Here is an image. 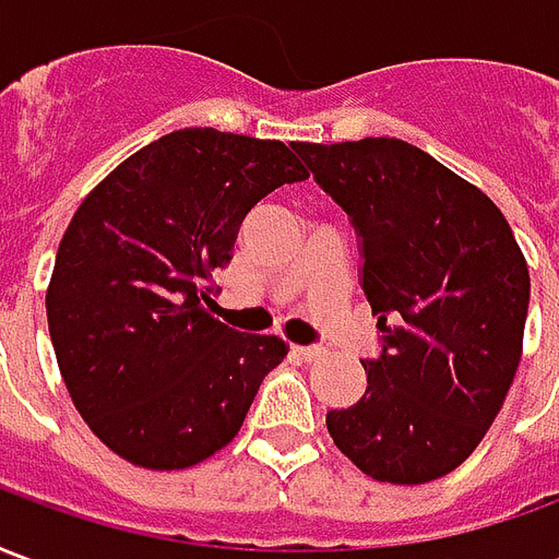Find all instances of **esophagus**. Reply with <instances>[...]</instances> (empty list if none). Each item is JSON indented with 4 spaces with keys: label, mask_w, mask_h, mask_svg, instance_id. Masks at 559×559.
Wrapping results in <instances>:
<instances>
[{
    "label": "esophagus",
    "mask_w": 559,
    "mask_h": 559,
    "mask_svg": "<svg viewBox=\"0 0 559 559\" xmlns=\"http://www.w3.org/2000/svg\"><path fill=\"white\" fill-rule=\"evenodd\" d=\"M293 353H296L299 359H305V362H311V359H317V356L323 353V347H305V344H296Z\"/></svg>",
    "instance_id": "esophagus-1"
}]
</instances>
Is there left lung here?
Listing matches in <instances>:
<instances>
[{"label":"left lung","instance_id":"left-lung-1","mask_svg":"<svg viewBox=\"0 0 559 559\" xmlns=\"http://www.w3.org/2000/svg\"><path fill=\"white\" fill-rule=\"evenodd\" d=\"M362 239V290L383 353L368 389L326 428L365 476L421 485L464 464L515 380L527 260L503 212L395 138L293 143Z\"/></svg>","mask_w":559,"mask_h":559}]
</instances>
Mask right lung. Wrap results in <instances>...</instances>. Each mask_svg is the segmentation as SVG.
Masks as SVG:
<instances>
[{
	"label": "right lung",
	"instance_id": "add662e5",
	"mask_svg": "<svg viewBox=\"0 0 559 559\" xmlns=\"http://www.w3.org/2000/svg\"><path fill=\"white\" fill-rule=\"evenodd\" d=\"M308 170L281 140L182 128L126 158L80 203L56 251L47 326L95 437L146 469L194 467L239 433L278 335L209 311L245 215Z\"/></svg>",
	"mask_w": 559,
	"mask_h": 559
}]
</instances>
